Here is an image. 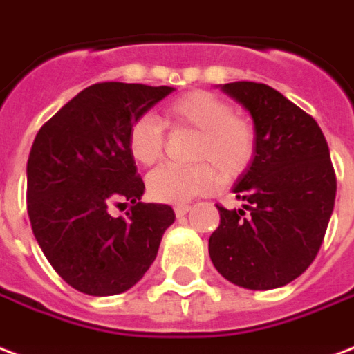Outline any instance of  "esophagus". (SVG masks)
Masks as SVG:
<instances>
[{"mask_svg": "<svg viewBox=\"0 0 354 354\" xmlns=\"http://www.w3.org/2000/svg\"><path fill=\"white\" fill-rule=\"evenodd\" d=\"M190 211V205L187 203H180V205H175V215L177 216H185Z\"/></svg>", "mask_w": 354, "mask_h": 354, "instance_id": "esophagus-1", "label": "esophagus"}]
</instances>
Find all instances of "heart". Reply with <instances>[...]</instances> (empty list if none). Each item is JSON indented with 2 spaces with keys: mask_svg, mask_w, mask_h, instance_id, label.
Here are the masks:
<instances>
[{
  "mask_svg": "<svg viewBox=\"0 0 354 354\" xmlns=\"http://www.w3.org/2000/svg\"><path fill=\"white\" fill-rule=\"evenodd\" d=\"M174 128L198 131L192 149L194 166H162L147 177V192L154 202L183 203L205 194L218 179H236L251 164L254 128L241 115L207 90H192L164 107ZM164 126L154 115H139L128 130V151L139 166H152L162 156ZM221 175L218 176V174Z\"/></svg>",
  "mask_w": 354,
  "mask_h": 354,
  "instance_id": "b5f03b06",
  "label": "heart"
}]
</instances>
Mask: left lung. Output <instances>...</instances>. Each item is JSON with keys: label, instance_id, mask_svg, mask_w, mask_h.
<instances>
[{"label": "left lung", "instance_id": "1", "mask_svg": "<svg viewBox=\"0 0 354 354\" xmlns=\"http://www.w3.org/2000/svg\"><path fill=\"white\" fill-rule=\"evenodd\" d=\"M218 88L249 111L254 154L232 188L247 205L218 207L209 257L234 285L279 288L308 270L328 228L336 200L328 143L313 117L268 84L239 81Z\"/></svg>", "mask_w": 354, "mask_h": 354}]
</instances>
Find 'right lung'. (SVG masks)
Segmentation results:
<instances>
[{"instance_id":"right-lung-1","label":"right lung","mask_w":354,"mask_h":354,"mask_svg":"<svg viewBox=\"0 0 354 354\" xmlns=\"http://www.w3.org/2000/svg\"><path fill=\"white\" fill-rule=\"evenodd\" d=\"M175 88L97 82L43 124L28 158V215L56 273L79 292L113 296L158 254L174 209L139 202L145 185L128 151L131 122ZM131 203L127 218L113 205Z\"/></svg>"}]
</instances>
